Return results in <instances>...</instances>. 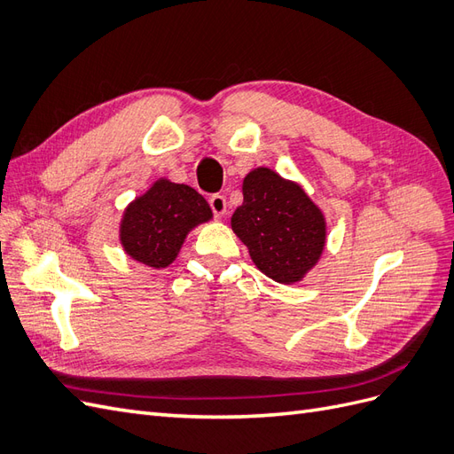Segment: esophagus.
I'll return each mask as SVG.
<instances>
[{
    "mask_svg": "<svg viewBox=\"0 0 454 454\" xmlns=\"http://www.w3.org/2000/svg\"><path fill=\"white\" fill-rule=\"evenodd\" d=\"M210 206H212L215 217H223L227 214V199L223 195H212Z\"/></svg>",
    "mask_w": 454,
    "mask_h": 454,
    "instance_id": "34e87169",
    "label": "esophagus"
}]
</instances>
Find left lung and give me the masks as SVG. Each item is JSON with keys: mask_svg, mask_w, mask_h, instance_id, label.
<instances>
[{"mask_svg": "<svg viewBox=\"0 0 454 454\" xmlns=\"http://www.w3.org/2000/svg\"><path fill=\"white\" fill-rule=\"evenodd\" d=\"M244 202L231 229L254 265L278 284H297L318 265L327 240L325 215L297 182L257 167L242 180Z\"/></svg>", "mask_w": 454, "mask_h": 454, "instance_id": "8db88e82", "label": "left lung"}]
</instances>
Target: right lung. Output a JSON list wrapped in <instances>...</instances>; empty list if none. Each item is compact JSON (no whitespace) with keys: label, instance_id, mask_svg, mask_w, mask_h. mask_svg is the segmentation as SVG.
I'll list each match as a JSON object with an SVG mask.
<instances>
[{"label":"right lung","instance_id":"1","mask_svg":"<svg viewBox=\"0 0 454 454\" xmlns=\"http://www.w3.org/2000/svg\"><path fill=\"white\" fill-rule=\"evenodd\" d=\"M212 217L210 204L193 187L157 177L122 212L119 242L130 259L157 270L167 269L189 232Z\"/></svg>","mask_w":454,"mask_h":454}]
</instances>
